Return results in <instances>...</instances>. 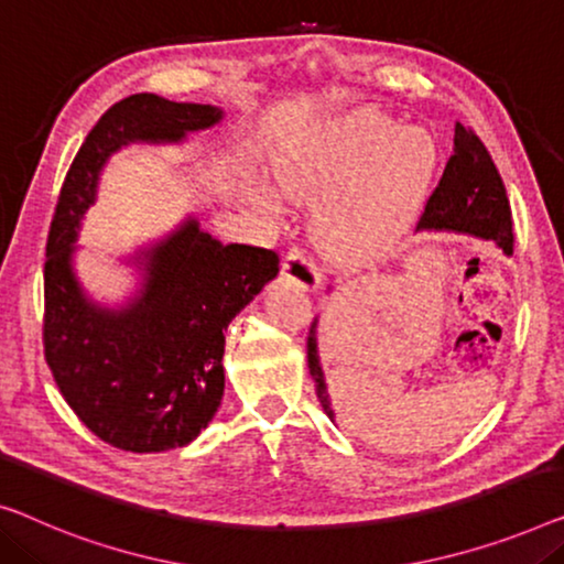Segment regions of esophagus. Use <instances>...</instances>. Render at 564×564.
I'll use <instances>...</instances> for the list:
<instances>
[{
	"mask_svg": "<svg viewBox=\"0 0 564 564\" xmlns=\"http://www.w3.org/2000/svg\"><path fill=\"white\" fill-rule=\"evenodd\" d=\"M282 272L302 290H315L321 284V272H317L313 259L307 257V251H302L300 247H292L288 251V257L282 262Z\"/></svg>",
	"mask_w": 564,
	"mask_h": 564,
	"instance_id": "esophagus-1",
	"label": "esophagus"
}]
</instances>
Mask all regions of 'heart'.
Returning a JSON list of instances; mask_svg holds the SVG:
<instances>
[{
    "label": "heart",
    "mask_w": 564,
    "mask_h": 564,
    "mask_svg": "<svg viewBox=\"0 0 564 564\" xmlns=\"http://www.w3.org/2000/svg\"><path fill=\"white\" fill-rule=\"evenodd\" d=\"M437 160V144L424 129H399L377 113H350L282 152L272 175L290 198H325L317 231L333 249L371 257L412 224Z\"/></svg>",
    "instance_id": "1"
}]
</instances>
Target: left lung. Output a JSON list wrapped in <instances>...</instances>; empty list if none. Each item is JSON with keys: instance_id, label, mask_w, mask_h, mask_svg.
Wrapping results in <instances>:
<instances>
[{"instance_id": "8db88e82", "label": "left lung", "mask_w": 564, "mask_h": 564, "mask_svg": "<svg viewBox=\"0 0 564 564\" xmlns=\"http://www.w3.org/2000/svg\"><path fill=\"white\" fill-rule=\"evenodd\" d=\"M455 147L443 170V177L424 203L417 228H447V231L470 234L478 239L496 241L511 254L513 251V221L506 187L496 170L486 144L470 127L455 124ZM307 369L315 381V394L323 410L333 420L330 394L325 387L321 358H317L315 323L307 333Z\"/></svg>"}]
</instances>
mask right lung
<instances>
[{
    "label": "right lung",
    "instance_id": "right-lung-1",
    "mask_svg": "<svg viewBox=\"0 0 564 564\" xmlns=\"http://www.w3.org/2000/svg\"><path fill=\"white\" fill-rule=\"evenodd\" d=\"M221 117L210 104L127 96L96 121L61 187L45 257V361L78 420L119 451H173L200 435L224 397V333L280 272V257L185 221L147 251L142 295L111 313L80 292L73 241L111 152L137 140L177 142Z\"/></svg>",
    "mask_w": 564,
    "mask_h": 564
}]
</instances>
